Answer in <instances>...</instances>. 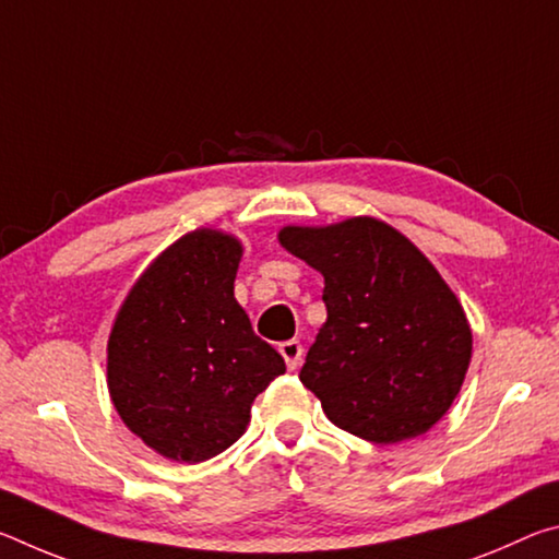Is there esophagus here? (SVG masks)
I'll use <instances>...</instances> for the list:
<instances>
[{"mask_svg": "<svg viewBox=\"0 0 559 559\" xmlns=\"http://www.w3.org/2000/svg\"><path fill=\"white\" fill-rule=\"evenodd\" d=\"M278 353H281L283 359H286V367L290 372L298 370V365L302 359V345L298 343V340H286V343H281Z\"/></svg>", "mask_w": 559, "mask_h": 559, "instance_id": "34e87169", "label": "esophagus"}]
</instances>
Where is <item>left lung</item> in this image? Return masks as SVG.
<instances>
[{
	"mask_svg": "<svg viewBox=\"0 0 559 559\" xmlns=\"http://www.w3.org/2000/svg\"><path fill=\"white\" fill-rule=\"evenodd\" d=\"M278 241L325 278L328 320L300 382L328 419L374 443L427 433L456 400L473 349L447 281L404 234L372 216L283 226Z\"/></svg>",
	"mask_w": 559,
	"mask_h": 559,
	"instance_id": "8db88e82",
	"label": "left lung"
}]
</instances>
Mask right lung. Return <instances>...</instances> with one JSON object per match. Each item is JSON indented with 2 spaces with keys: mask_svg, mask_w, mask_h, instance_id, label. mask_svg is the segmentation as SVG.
Wrapping results in <instances>:
<instances>
[{
  "mask_svg": "<svg viewBox=\"0 0 559 559\" xmlns=\"http://www.w3.org/2000/svg\"><path fill=\"white\" fill-rule=\"evenodd\" d=\"M239 261L231 234L189 231L150 263L112 323V406L165 459L200 463L229 449L253 400L286 372L234 298Z\"/></svg>",
  "mask_w": 559,
  "mask_h": 559,
  "instance_id": "right-lung-1",
  "label": "right lung"
}]
</instances>
